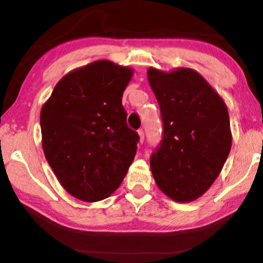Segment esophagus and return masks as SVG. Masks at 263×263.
<instances>
[{"mask_svg": "<svg viewBox=\"0 0 263 263\" xmlns=\"http://www.w3.org/2000/svg\"><path fill=\"white\" fill-rule=\"evenodd\" d=\"M138 134H139V139H140V142H143V139H145V133H143V130L141 129V130H139L138 132Z\"/></svg>", "mask_w": 263, "mask_h": 263, "instance_id": "esophagus-1", "label": "esophagus"}]
</instances>
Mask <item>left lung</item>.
I'll list each match as a JSON object with an SVG mask.
<instances>
[{
  "label": "left lung",
  "instance_id": "1",
  "mask_svg": "<svg viewBox=\"0 0 263 263\" xmlns=\"http://www.w3.org/2000/svg\"><path fill=\"white\" fill-rule=\"evenodd\" d=\"M147 79L163 120L160 147L151 158L158 188L176 202L203 195L232 145L229 111L218 92L192 68H148Z\"/></svg>",
  "mask_w": 263,
  "mask_h": 263
}]
</instances>
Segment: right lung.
<instances>
[{
    "instance_id": "1",
    "label": "right lung",
    "mask_w": 263,
    "mask_h": 263,
    "mask_svg": "<svg viewBox=\"0 0 263 263\" xmlns=\"http://www.w3.org/2000/svg\"><path fill=\"white\" fill-rule=\"evenodd\" d=\"M134 69L100 60L57 82L41 111L42 146L61 185L77 199L109 197L134 160L138 133L122 97Z\"/></svg>"
}]
</instances>
